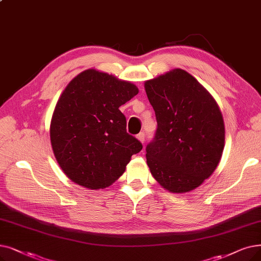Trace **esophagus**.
I'll return each mask as SVG.
<instances>
[{
    "label": "esophagus",
    "mask_w": 261,
    "mask_h": 261,
    "mask_svg": "<svg viewBox=\"0 0 261 261\" xmlns=\"http://www.w3.org/2000/svg\"><path fill=\"white\" fill-rule=\"evenodd\" d=\"M137 139H138L142 144H144V143H145V133H144V132L139 133V134L137 135Z\"/></svg>",
    "instance_id": "1"
}]
</instances>
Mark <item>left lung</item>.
Here are the masks:
<instances>
[{
	"label": "left lung",
	"mask_w": 261,
	"mask_h": 261,
	"mask_svg": "<svg viewBox=\"0 0 261 261\" xmlns=\"http://www.w3.org/2000/svg\"><path fill=\"white\" fill-rule=\"evenodd\" d=\"M144 86L158 122L155 137L146 147L147 164L165 190L188 193L220 163L225 144L220 108L208 90L180 68Z\"/></svg>",
	"instance_id": "8db88e82"
}]
</instances>
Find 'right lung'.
I'll use <instances>...</instances> for the list:
<instances>
[{"label":"right lung","instance_id":"obj_1","mask_svg":"<svg viewBox=\"0 0 261 261\" xmlns=\"http://www.w3.org/2000/svg\"><path fill=\"white\" fill-rule=\"evenodd\" d=\"M138 94L133 83L96 69L82 71L66 86L53 112L50 140L56 161L74 184L108 188L142 150L119 110Z\"/></svg>","mask_w":261,"mask_h":261}]
</instances>
